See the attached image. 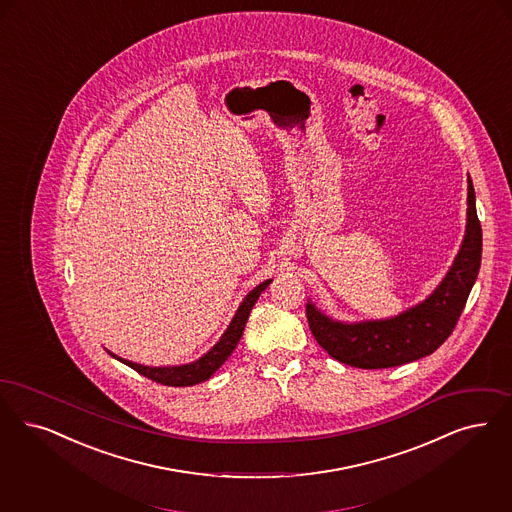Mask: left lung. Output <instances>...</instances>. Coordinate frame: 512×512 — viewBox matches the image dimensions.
<instances>
[{"instance_id": "8db88e82", "label": "left lung", "mask_w": 512, "mask_h": 512, "mask_svg": "<svg viewBox=\"0 0 512 512\" xmlns=\"http://www.w3.org/2000/svg\"><path fill=\"white\" fill-rule=\"evenodd\" d=\"M467 196V228L448 274L415 307L385 320L339 322L312 301L307 303L310 331L331 358L362 369L394 368L429 356L455 328L482 261V226L476 215L471 177Z\"/></svg>"}]
</instances>
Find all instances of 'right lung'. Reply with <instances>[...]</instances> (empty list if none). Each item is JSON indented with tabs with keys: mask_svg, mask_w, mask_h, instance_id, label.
I'll use <instances>...</instances> for the list:
<instances>
[{
	"mask_svg": "<svg viewBox=\"0 0 512 512\" xmlns=\"http://www.w3.org/2000/svg\"><path fill=\"white\" fill-rule=\"evenodd\" d=\"M272 280H265L263 284H259L257 287H253L242 305L236 310L232 322L228 324L225 333L221 335V339L213 345V348H209L205 352L202 358H198L196 362H190V364H183V366H164V368H152V366H143V364H135V362H129L125 358H120L116 354H110L120 360L125 366H129L135 371H139L144 377L156 381V383H162L167 387H192V385H198L202 381H207L217 369L221 368L228 360V356L234 352V348L238 345V341L242 339V333L246 328L247 318H249V312L251 308L255 307L259 295L265 291L268 284Z\"/></svg>",
	"mask_w": 512,
	"mask_h": 512,
	"instance_id": "add662e5",
	"label": "right lung"
}]
</instances>
